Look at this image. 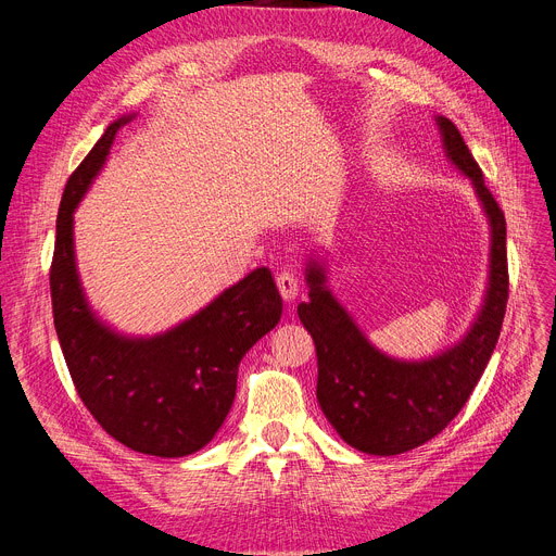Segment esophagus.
<instances>
[{"label": "esophagus", "mask_w": 556, "mask_h": 556, "mask_svg": "<svg viewBox=\"0 0 556 556\" xmlns=\"http://www.w3.org/2000/svg\"><path fill=\"white\" fill-rule=\"evenodd\" d=\"M277 288L279 293L283 298V302H295L298 293H300V283H298V277L290 273V270H283L277 275Z\"/></svg>", "instance_id": "1"}]
</instances>
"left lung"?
<instances>
[{"mask_svg": "<svg viewBox=\"0 0 556 556\" xmlns=\"http://www.w3.org/2000/svg\"><path fill=\"white\" fill-rule=\"evenodd\" d=\"M446 160L471 180L489 220V277L471 327L444 352L401 361L376 349L329 288L327 263L306 261L308 302L298 315L317 354V403L342 440L367 455H399L440 434L469 401L498 342L509 295L505 216L484 187L469 146L446 116H434Z\"/></svg>", "mask_w": 556, "mask_h": 556, "instance_id": "left-lung-1", "label": "left lung"}]
</instances>
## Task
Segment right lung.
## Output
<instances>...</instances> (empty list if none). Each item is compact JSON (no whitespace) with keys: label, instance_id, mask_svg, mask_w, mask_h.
Wrapping results in <instances>:
<instances>
[{"label":"right lung","instance_id":"right-lung-1","mask_svg":"<svg viewBox=\"0 0 556 556\" xmlns=\"http://www.w3.org/2000/svg\"><path fill=\"white\" fill-rule=\"evenodd\" d=\"M130 119L112 122L67 180L49 275L53 325L76 392L101 428L137 453L185 457L214 440L243 356L277 327L283 304L273 273L256 268L164 333L126 336L97 315L76 268L74 212Z\"/></svg>","mask_w":556,"mask_h":556}]
</instances>
